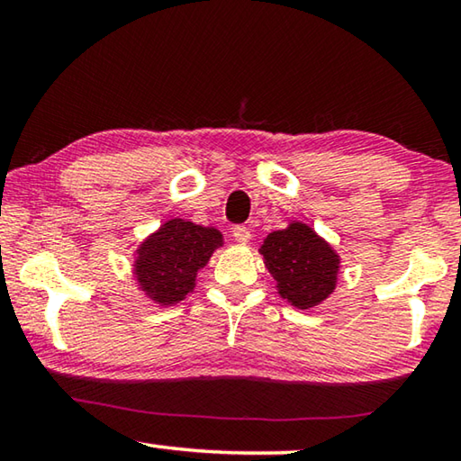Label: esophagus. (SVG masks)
<instances>
[{"instance_id": "esophagus-1", "label": "esophagus", "mask_w": 461, "mask_h": 461, "mask_svg": "<svg viewBox=\"0 0 461 461\" xmlns=\"http://www.w3.org/2000/svg\"><path fill=\"white\" fill-rule=\"evenodd\" d=\"M249 238H252V233H249V230L244 228V225H236V228H233V240H236L238 244H248Z\"/></svg>"}]
</instances>
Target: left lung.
<instances>
[{"instance_id": "8db88e82", "label": "left lung", "mask_w": 461, "mask_h": 461, "mask_svg": "<svg viewBox=\"0 0 461 461\" xmlns=\"http://www.w3.org/2000/svg\"><path fill=\"white\" fill-rule=\"evenodd\" d=\"M258 252L276 280L278 294L293 307H317L335 291L339 254L311 225L291 221L268 233Z\"/></svg>"}]
</instances>
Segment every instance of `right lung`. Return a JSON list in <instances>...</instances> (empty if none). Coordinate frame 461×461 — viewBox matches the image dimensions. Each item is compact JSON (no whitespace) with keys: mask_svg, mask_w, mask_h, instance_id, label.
Here are the masks:
<instances>
[{"mask_svg":"<svg viewBox=\"0 0 461 461\" xmlns=\"http://www.w3.org/2000/svg\"><path fill=\"white\" fill-rule=\"evenodd\" d=\"M221 246L220 230L173 217L136 248V286L156 305L173 307L193 293L197 272Z\"/></svg>","mask_w":461,"mask_h":461,"instance_id":"add662e5","label":"right lung"}]
</instances>
